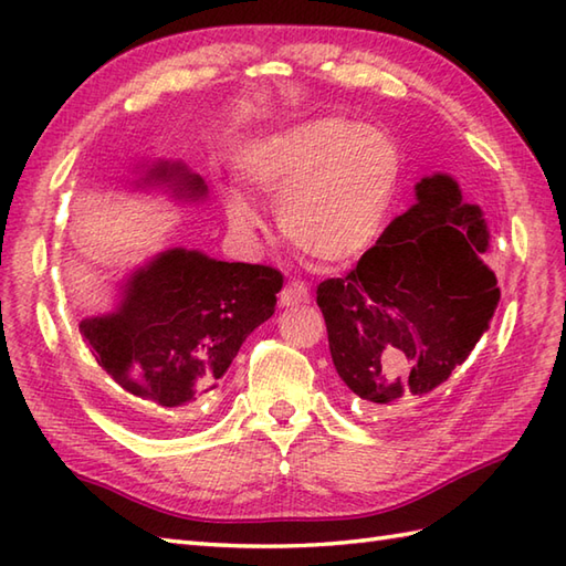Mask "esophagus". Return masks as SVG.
Instances as JSON below:
<instances>
[{
  "mask_svg": "<svg viewBox=\"0 0 566 566\" xmlns=\"http://www.w3.org/2000/svg\"><path fill=\"white\" fill-rule=\"evenodd\" d=\"M308 301H311V292L304 282H289L280 294L282 306H301V304H308Z\"/></svg>",
  "mask_w": 566,
  "mask_h": 566,
  "instance_id": "obj_1",
  "label": "esophagus"
}]
</instances>
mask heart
<instances>
[{
	"instance_id": "1",
	"label": "heart",
	"mask_w": 566,
	"mask_h": 566,
	"mask_svg": "<svg viewBox=\"0 0 566 566\" xmlns=\"http://www.w3.org/2000/svg\"><path fill=\"white\" fill-rule=\"evenodd\" d=\"M235 174L251 190L277 200L280 229L301 253L347 262L384 229L402 154L388 129L327 115L245 144L235 156ZM223 207L235 229L258 223L241 190H223Z\"/></svg>"
}]
</instances>
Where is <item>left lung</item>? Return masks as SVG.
I'll return each instance as SVG.
<instances>
[{
  "mask_svg": "<svg viewBox=\"0 0 566 566\" xmlns=\"http://www.w3.org/2000/svg\"><path fill=\"white\" fill-rule=\"evenodd\" d=\"M417 202L357 268L318 284L333 364L371 407L424 398L490 331L499 304L482 255L488 221L451 176L417 182Z\"/></svg>",
  "mask_w": 566,
  "mask_h": 566,
  "instance_id": "left-lung-1",
  "label": "left lung"
}]
</instances>
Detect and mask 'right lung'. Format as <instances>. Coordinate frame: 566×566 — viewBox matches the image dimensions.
I'll return each mask as SVG.
<instances>
[{"label":"right lung","mask_w":566,"mask_h":566,"mask_svg":"<svg viewBox=\"0 0 566 566\" xmlns=\"http://www.w3.org/2000/svg\"><path fill=\"white\" fill-rule=\"evenodd\" d=\"M147 186L200 200L207 186L182 164H156ZM280 270L174 248L133 272L120 306L78 323L86 347L137 422L156 424L212 398L245 337L277 306Z\"/></svg>","instance_id":"right-lung-1"}]
</instances>
